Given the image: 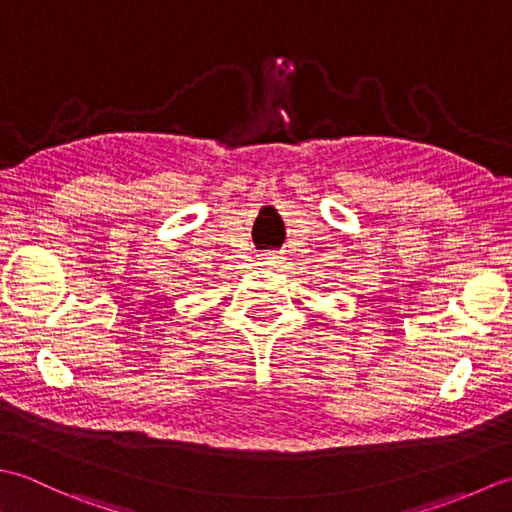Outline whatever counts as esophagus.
<instances>
[{"mask_svg":"<svg viewBox=\"0 0 512 512\" xmlns=\"http://www.w3.org/2000/svg\"><path fill=\"white\" fill-rule=\"evenodd\" d=\"M278 254L276 252H269V254H260L258 256V265H265V267H276L278 263Z\"/></svg>","mask_w":512,"mask_h":512,"instance_id":"esophagus-1","label":"esophagus"}]
</instances>
